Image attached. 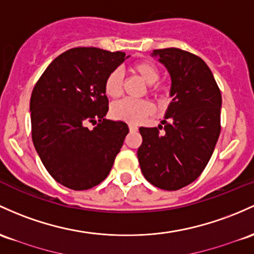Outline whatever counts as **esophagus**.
<instances>
[{
  "label": "esophagus",
  "instance_id": "esophagus-1",
  "mask_svg": "<svg viewBox=\"0 0 254 254\" xmlns=\"http://www.w3.org/2000/svg\"><path fill=\"white\" fill-rule=\"evenodd\" d=\"M129 129H130V131H137V130H138V127H137V125L129 124Z\"/></svg>",
  "mask_w": 254,
  "mask_h": 254
}]
</instances>
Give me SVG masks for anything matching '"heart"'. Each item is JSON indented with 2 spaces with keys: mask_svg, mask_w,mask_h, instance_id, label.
Returning a JSON list of instances; mask_svg holds the SVG:
<instances>
[{
  "mask_svg": "<svg viewBox=\"0 0 254 254\" xmlns=\"http://www.w3.org/2000/svg\"><path fill=\"white\" fill-rule=\"evenodd\" d=\"M131 71L143 80L146 84L150 85L149 90H155V86L152 84L158 82L159 71L158 68L148 61L137 63L131 67ZM123 91V77L121 71L114 69L108 74L105 80V93L111 97H118ZM153 112V106L147 100H122L116 102L111 108V114L113 118L118 121H124L132 124L141 123L146 117Z\"/></svg>",
  "mask_w": 254,
  "mask_h": 254,
  "instance_id": "heart-1",
  "label": "heart"
}]
</instances>
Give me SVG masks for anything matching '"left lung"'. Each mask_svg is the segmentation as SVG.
I'll use <instances>...</instances> for the list:
<instances>
[{"mask_svg": "<svg viewBox=\"0 0 254 254\" xmlns=\"http://www.w3.org/2000/svg\"><path fill=\"white\" fill-rule=\"evenodd\" d=\"M153 58L171 78L164 131L140 127L137 150L144 178L164 190L190 185L207 165L221 133L222 95L214 77L201 58L178 48L155 49ZM161 129V125H159Z\"/></svg>", "mask_w": 254, "mask_h": 254, "instance_id": "8db88e82", "label": "left lung"}]
</instances>
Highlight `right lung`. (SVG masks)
I'll use <instances>...</instances> for the list:
<instances>
[{"instance_id": "right-lung-1", "label": "right lung", "mask_w": 254, "mask_h": 254, "mask_svg": "<svg viewBox=\"0 0 254 254\" xmlns=\"http://www.w3.org/2000/svg\"><path fill=\"white\" fill-rule=\"evenodd\" d=\"M129 57L94 47L69 49L53 60L36 83L30 100L32 142L60 185L85 190L110 174L129 127L105 119V80ZM88 122L98 125L90 130Z\"/></svg>"}]
</instances>
